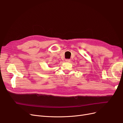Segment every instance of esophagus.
<instances>
[{
	"instance_id": "esophagus-1",
	"label": "esophagus",
	"mask_w": 123,
	"mask_h": 123,
	"mask_svg": "<svg viewBox=\"0 0 123 123\" xmlns=\"http://www.w3.org/2000/svg\"><path fill=\"white\" fill-rule=\"evenodd\" d=\"M70 61H71V60H70V59H66V62H70Z\"/></svg>"
}]
</instances>
